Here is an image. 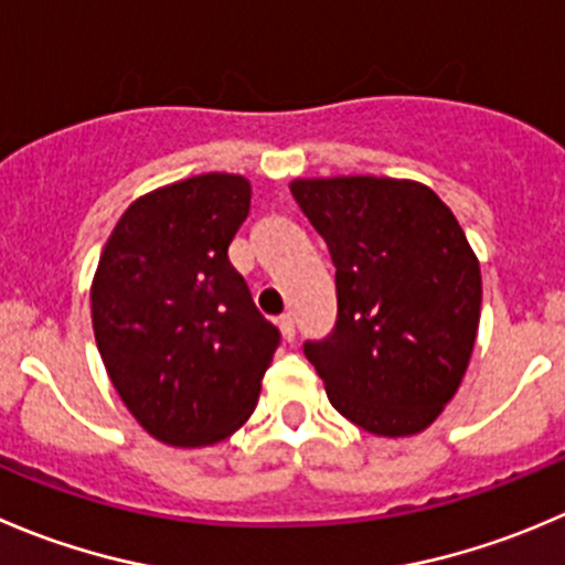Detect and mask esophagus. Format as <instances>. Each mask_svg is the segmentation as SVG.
I'll use <instances>...</instances> for the list:
<instances>
[{
	"label": "esophagus",
	"mask_w": 565,
	"mask_h": 565,
	"mask_svg": "<svg viewBox=\"0 0 565 565\" xmlns=\"http://www.w3.org/2000/svg\"><path fill=\"white\" fill-rule=\"evenodd\" d=\"M278 328H281V337L287 339V342H292V339H295V317L289 315V311H287V315L278 317Z\"/></svg>",
	"instance_id": "obj_1"
}]
</instances>
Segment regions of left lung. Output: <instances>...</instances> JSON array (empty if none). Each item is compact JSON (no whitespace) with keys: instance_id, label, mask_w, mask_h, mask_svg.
<instances>
[{"instance_id":"8db88e82","label":"left lung","mask_w":565,"mask_h":565,"mask_svg":"<svg viewBox=\"0 0 565 565\" xmlns=\"http://www.w3.org/2000/svg\"><path fill=\"white\" fill-rule=\"evenodd\" d=\"M331 250L337 326L306 342L328 399L375 436H414L463 381L480 322V265L450 206L408 179H295Z\"/></svg>"}]
</instances>
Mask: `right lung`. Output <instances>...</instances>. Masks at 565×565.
<instances>
[{
	"mask_svg": "<svg viewBox=\"0 0 565 565\" xmlns=\"http://www.w3.org/2000/svg\"><path fill=\"white\" fill-rule=\"evenodd\" d=\"M248 210V179H184L140 195L98 259V353L131 416L166 445L206 447L243 428L281 342L228 262Z\"/></svg>",
	"mask_w": 565,
	"mask_h": 565,
	"instance_id": "obj_1",
	"label": "right lung"
}]
</instances>
